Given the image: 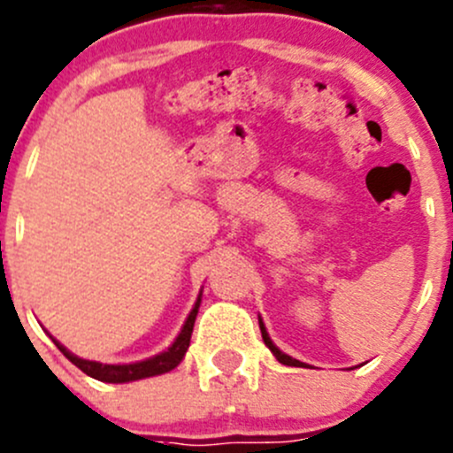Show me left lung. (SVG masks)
Masks as SVG:
<instances>
[{
    "instance_id": "left-lung-1",
    "label": "left lung",
    "mask_w": 453,
    "mask_h": 453,
    "mask_svg": "<svg viewBox=\"0 0 453 453\" xmlns=\"http://www.w3.org/2000/svg\"><path fill=\"white\" fill-rule=\"evenodd\" d=\"M258 324H260V333H263V342H265V344H267V349L272 350V353H273V357H276L278 362H280V364H285V366H296V368H303V366H304L303 362H298V359H294V357H289V355H285V353H282V350L278 349V346L273 344L272 340H269V335H267V328H265V324L260 322V319H258Z\"/></svg>"
}]
</instances>
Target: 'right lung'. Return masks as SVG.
Wrapping results in <instances>:
<instances>
[{
    "mask_svg": "<svg viewBox=\"0 0 453 453\" xmlns=\"http://www.w3.org/2000/svg\"><path fill=\"white\" fill-rule=\"evenodd\" d=\"M199 304H201V294L195 303L193 311H190L188 318H186L184 326H181L180 335L177 340L168 346L164 353L155 355V357L144 359V362H135V364H100V362H89V359H81L76 357L74 353L65 349L63 344H58L57 340L52 337V342L57 344V349L70 359L74 366H79L85 374L89 377L98 379V381H107V383H127V381H138V379H146V377H155V374H164L168 370H173L175 366H180V362L184 359L186 350L190 346V335H193V326L195 319H197L199 313Z\"/></svg>",
    "mask_w": 453,
    "mask_h": 453,
    "instance_id": "right-lung-1",
    "label": "right lung"
}]
</instances>
